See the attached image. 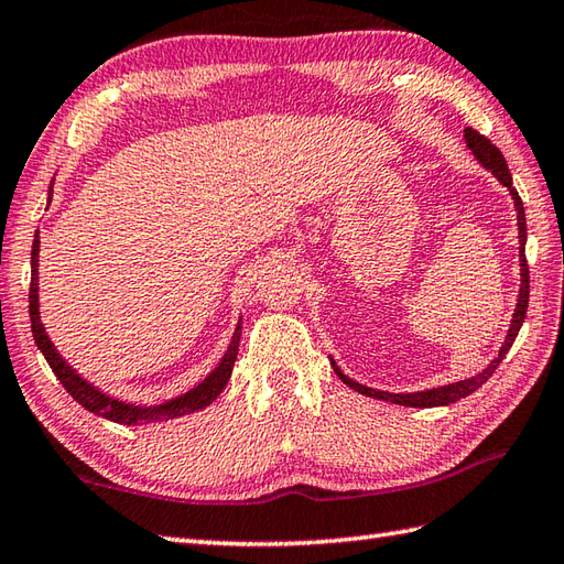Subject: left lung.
<instances>
[{
	"label": "left lung",
	"instance_id": "left-lung-1",
	"mask_svg": "<svg viewBox=\"0 0 564 564\" xmlns=\"http://www.w3.org/2000/svg\"><path fill=\"white\" fill-rule=\"evenodd\" d=\"M465 141H467L469 151L474 153V159H477L484 165V169L491 171L496 181L509 187V193L513 197V205H516L518 245H521V251H518V257H521V289H518V301H516V311H513V317H511L509 333H506V339H503V345L499 349V355L491 359V364H487V369H484V371L474 373V377H469V379H462V381L447 383V386H437V389L415 391V393H389V391L369 389V386L349 379L347 373H341V369L337 367V361L329 357L337 377L345 381L349 389L359 391L361 395H371V399H377V401H391L395 405H408V408H435V405H449V403H455L459 399H467V395L477 391L481 383H487V379L496 371V367H499L503 357L509 355V349L513 347V341L518 337V329H521V325H523L525 313H528V295H531V275H528V261H525V237H528V231H525V209H523V203H521V195H518V191L513 187L511 171H509V165H506L503 153L496 149L487 137H481L479 131H474L471 127H467L465 129Z\"/></svg>",
	"mask_w": 564,
	"mask_h": 564
}]
</instances>
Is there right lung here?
<instances>
[{
  "mask_svg": "<svg viewBox=\"0 0 564 564\" xmlns=\"http://www.w3.org/2000/svg\"><path fill=\"white\" fill-rule=\"evenodd\" d=\"M53 197V181L48 187V203ZM39 231L33 237V247H31V289H29V317H31V333L33 339H36V347L41 349V355L46 357L48 367L53 369L55 377L63 383V389L68 391L73 399L80 403L85 411H90L99 417H107V421L119 423V425H143V423H161V421H173V417H181L187 413L203 411L209 403H213L223 389L227 386L231 369H235L237 361V351H239V337H241V319L235 327V335H231V341L227 351L219 359L217 367L207 373V377L193 386L191 391H185L175 399L165 401L161 405H137V403H127L119 401L115 395H109L105 391H99L97 386L90 381H85L80 373H77L68 361H65L58 349L46 335V327L41 323V313H39Z\"/></svg>",
  "mask_w": 564,
  "mask_h": 564,
  "instance_id": "1",
  "label": "right lung"
}]
</instances>
